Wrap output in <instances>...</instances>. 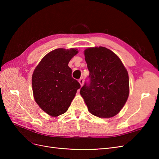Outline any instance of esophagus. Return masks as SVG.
Listing matches in <instances>:
<instances>
[{
  "mask_svg": "<svg viewBox=\"0 0 159 159\" xmlns=\"http://www.w3.org/2000/svg\"><path fill=\"white\" fill-rule=\"evenodd\" d=\"M79 83L80 84L81 86L83 85V84H84V78H81L79 80Z\"/></svg>",
  "mask_w": 159,
  "mask_h": 159,
  "instance_id": "obj_1",
  "label": "esophagus"
}]
</instances>
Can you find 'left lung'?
<instances>
[{"instance_id":"obj_1","label":"left lung","mask_w":159,"mask_h":159,"mask_svg":"<svg viewBox=\"0 0 159 159\" xmlns=\"http://www.w3.org/2000/svg\"><path fill=\"white\" fill-rule=\"evenodd\" d=\"M84 54L89 75L80 94L91 113L99 117H111L127 100V71L119 57L105 47L89 48Z\"/></svg>"}]
</instances>
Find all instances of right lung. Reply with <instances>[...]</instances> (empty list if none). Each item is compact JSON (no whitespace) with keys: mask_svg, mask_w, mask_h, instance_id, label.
I'll return each mask as SVG.
<instances>
[{"mask_svg":"<svg viewBox=\"0 0 159 159\" xmlns=\"http://www.w3.org/2000/svg\"><path fill=\"white\" fill-rule=\"evenodd\" d=\"M75 49H56L43 57L34 71V98L39 107L53 117L67 111L80 84L71 76L68 63Z\"/></svg>","mask_w":159,"mask_h":159,"instance_id":"1","label":"right lung"}]
</instances>
